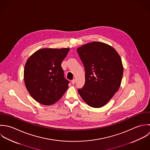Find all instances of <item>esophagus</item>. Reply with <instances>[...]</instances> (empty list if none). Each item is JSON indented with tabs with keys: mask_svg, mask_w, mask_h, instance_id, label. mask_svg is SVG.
I'll return each mask as SVG.
<instances>
[{
	"mask_svg": "<svg viewBox=\"0 0 150 150\" xmlns=\"http://www.w3.org/2000/svg\"><path fill=\"white\" fill-rule=\"evenodd\" d=\"M75 82H76V80H75V79H73V80L71 81V83H72L73 85L75 83Z\"/></svg>",
	"mask_w": 150,
	"mask_h": 150,
	"instance_id": "obj_1",
	"label": "esophagus"
}]
</instances>
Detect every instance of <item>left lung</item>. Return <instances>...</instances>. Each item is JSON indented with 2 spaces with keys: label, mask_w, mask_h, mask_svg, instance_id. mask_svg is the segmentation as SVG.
<instances>
[{
  "label": "left lung",
  "mask_w": 150,
  "mask_h": 150,
  "mask_svg": "<svg viewBox=\"0 0 150 150\" xmlns=\"http://www.w3.org/2000/svg\"><path fill=\"white\" fill-rule=\"evenodd\" d=\"M85 69V83L78 89L90 107L104 106L120 89L123 67L121 58L111 46L92 42L77 49Z\"/></svg>",
  "instance_id": "1"
}]
</instances>
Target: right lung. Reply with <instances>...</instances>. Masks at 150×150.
<instances>
[{"mask_svg":"<svg viewBox=\"0 0 150 150\" xmlns=\"http://www.w3.org/2000/svg\"><path fill=\"white\" fill-rule=\"evenodd\" d=\"M69 48H42L27 60L24 79L32 97L39 103L50 105L58 101L68 88L61 66Z\"/></svg>","mask_w":150,"mask_h":150,"instance_id":"1","label":"right lung"}]
</instances>
